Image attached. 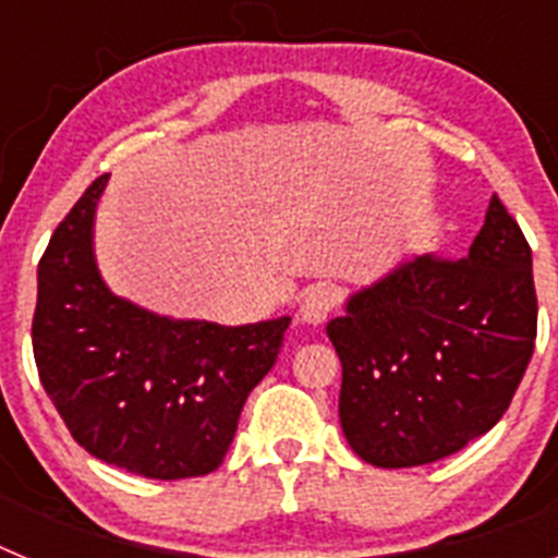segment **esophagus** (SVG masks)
Returning a JSON list of instances; mask_svg holds the SVG:
<instances>
[{"mask_svg":"<svg viewBox=\"0 0 558 558\" xmlns=\"http://www.w3.org/2000/svg\"><path fill=\"white\" fill-rule=\"evenodd\" d=\"M335 302H338L335 288H329V284H315V288L304 295L299 315H302L304 324H324L327 322V315L332 313Z\"/></svg>","mask_w":558,"mask_h":558,"instance_id":"34e87169","label":"esophagus"}]
</instances>
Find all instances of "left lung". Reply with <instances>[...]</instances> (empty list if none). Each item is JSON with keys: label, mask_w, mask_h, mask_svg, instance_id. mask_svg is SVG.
Listing matches in <instances>:
<instances>
[{"label": "left lung", "mask_w": 558, "mask_h": 558, "mask_svg": "<svg viewBox=\"0 0 558 558\" xmlns=\"http://www.w3.org/2000/svg\"><path fill=\"white\" fill-rule=\"evenodd\" d=\"M343 366L340 427L363 461L422 466L509 411L536 340L531 245L492 195L463 259L425 254L327 324Z\"/></svg>", "instance_id": "obj_1"}]
</instances>
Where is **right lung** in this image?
Here are the masks:
<instances>
[{"instance_id":"right-lung-1","label":"right lung","mask_w":558,"mask_h":558,"mask_svg":"<svg viewBox=\"0 0 558 558\" xmlns=\"http://www.w3.org/2000/svg\"><path fill=\"white\" fill-rule=\"evenodd\" d=\"M100 175L38 263L33 354L63 425L86 452L159 481L223 463L245 399L282 349L290 318L220 327L170 322L117 299L92 254Z\"/></svg>"}]
</instances>
